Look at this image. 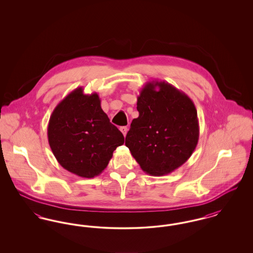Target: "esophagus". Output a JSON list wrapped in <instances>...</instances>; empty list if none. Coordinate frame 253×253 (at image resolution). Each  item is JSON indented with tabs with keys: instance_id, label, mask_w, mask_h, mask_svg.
I'll return each mask as SVG.
<instances>
[{
	"instance_id": "34e87169",
	"label": "esophagus",
	"mask_w": 253,
	"mask_h": 253,
	"mask_svg": "<svg viewBox=\"0 0 253 253\" xmlns=\"http://www.w3.org/2000/svg\"><path fill=\"white\" fill-rule=\"evenodd\" d=\"M120 130H121V132L123 133V135L125 136L126 135V133H127V131H128V128L126 127V126H122L120 128Z\"/></svg>"
}]
</instances>
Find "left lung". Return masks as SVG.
<instances>
[{"instance_id":"obj_1","label":"left lung","mask_w":253,"mask_h":253,"mask_svg":"<svg viewBox=\"0 0 253 253\" xmlns=\"http://www.w3.org/2000/svg\"><path fill=\"white\" fill-rule=\"evenodd\" d=\"M136 105L139 116L132 120L125 145L146 173L172 172L191 157L198 143L193 100L166 82L153 81L140 91Z\"/></svg>"}]
</instances>
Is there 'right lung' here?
I'll use <instances>...</instances> for the list:
<instances>
[{
	"label": "right lung",
	"instance_id": "right-lung-1",
	"mask_svg": "<svg viewBox=\"0 0 253 253\" xmlns=\"http://www.w3.org/2000/svg\"><path fill=\"white\" fill-rule=\"evenodd\" d=\"M47 136L60 166L85 178L100 174L117 147L124 143L122 132L101 109L98 95H85L83 87L75 89L54 109Z\"/></svg>",
	"mask_w": 253,
	"mask_h": 253
}]
</instances>
